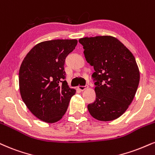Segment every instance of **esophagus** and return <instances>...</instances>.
<instances>
[{
    "mask_svg": "<svg viewBox=\"0 0 155 155\" xmlns=\"http://www.w3.org/2000/svg\"><path fill=\"white\" fill-rule=\"evenodd\" d=\"M87 87H87V85L86 86H79V87H78V89H79L80 91H84V90H85Z\"/></svg>",
    "mask_w": 155,
    "mask_h": 155,
    "instance_id": "1",
    "label": "esophagus"
}]
</instances>
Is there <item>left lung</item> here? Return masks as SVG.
<instances>
[{
	"mask_svg": "<svg viewBox=\"0 0 155 155\" xmlns=\"http://www.w3.org/2000/svg\"><path fill=\"white\" fill-rule=\"evenodd\" d=\"M79 42L95 71L92 76L96 99L87 105L89 113L99 120H115L128 109L138 89L140 74L135 58L111 36L84 37Z\"/></svg>",
	"mask_w": 155,
	"mask_h": 155,
	"instance_id": "left-lung-1",
	"label": "left lung"
}]
</instances>
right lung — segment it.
Masks as SVG:
<instances>
[{"mask_svg":"<svg viewBox=\"0 0 155 155\" xmlns=\"http://www.w3.org/2000/svg\"><path fill=\"white\" fill-rule=\"evenodd\" d=\"M76 45V40L40 42L22 61L18 74L21 98L31 113L41 120H59L76 93L65 81L64 64Z\"/></svg>","mask_w":155,"mask_h":155,"instance_id":"1","label":"right lung"}]
</instances>
